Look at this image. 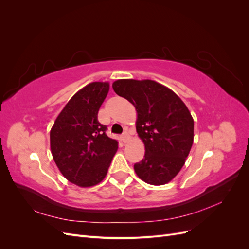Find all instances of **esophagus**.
Returning a JSON list of instances; mask_svg holds the SVG:
<instances>
[{
	"mask_svg": "<svg viewBox=\"0 0 249 249\" xmlns=\"http://www.w3.org/2000/svg\"><path fill=\"white\" fill-rule=\"evenodd\" d=\"M130 135H129V133H124L123 135H122V141L124 142V143H127V141L130 140Z\"/></svg>",
	"mask_w": 249,
	"mask_h": 249,
	"instance_id": "obj_1",
	"label": "esophagus"
}]
</instances>
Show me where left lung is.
Instances as JSON below:
<instances>
[{"label":"left lung","instance_id":"obj_1","mask_svg":"<svg viewBox=\"0 0 249 249\" xmlns=\"http://www.w3.org/2000/svg\"><path fill=\"white\" fill-rule=\"evenodd\" d=\"M112 87L137 111L136 130L145 154L134 165L135 172L149 185L169 183L184 166L193 144L189 109L171 89L153 80L120 79Z\"/></svg>","mask_w":249,"mask_h":249}]
</instances>
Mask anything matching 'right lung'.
<instances>
[{"mask_svg":"<svg viewBox=\"0 0 249 249\" xmlns=\"http://www.w3.org/2000/svg\"><path fill=\"white\" fill-rule=\"evenodd\" d=\"M108 82H92L80 89L59 113L50 132L51 152L57 167L82 188L100 184L118 148L109 138L97 113L109 92Z\"/></svg>","mask_w":249,"mask_h":249,"instance_id":"add662e5","label":"right lung"}]
</instances>
